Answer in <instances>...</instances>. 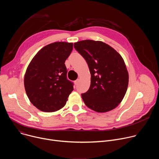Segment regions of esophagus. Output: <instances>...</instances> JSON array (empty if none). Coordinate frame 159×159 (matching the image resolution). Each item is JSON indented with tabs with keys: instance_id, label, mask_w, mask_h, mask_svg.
<instances>
[{
	"instance_id": "1",
	"label": "esophagus",
	"mask_w": 159,
	"mask_h": 159,
	"mask_svg": "<svg viewBox=\"0 0 159 159\" xmlns=\"http://www.w3.org/2000/svg\"><path fill=\"white\" fill-rule=\"evenodd\" d=\"M79 79H77L74 82H75V85H77L78 83H79Z\"/></svg>"
}]
</instances>
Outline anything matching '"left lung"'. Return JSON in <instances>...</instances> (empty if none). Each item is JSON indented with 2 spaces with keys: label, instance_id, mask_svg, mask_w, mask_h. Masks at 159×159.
Segmentation results:
<instances>
[{
  "label": "left lung",
  "instance_id": "8db88e82",
  "mask_svg": "<svg viewBox=\"0 0 159 159\" xmlns=\"http://www.w3.org/2000/svg\"><path fill=\"white\" fill-rule=\"evenodd\" d=\"M89 66L90 85L82 94L85 104L98 112L116 107L126 93L129 75L122 57L109 44L86 39L74 43Z\"/></svg>",
  "mask_w": 159,
  "mask_h": 159
}]
</instances>
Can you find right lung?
<instances>
[{
	"instance_id": "right-lung-1",
	"label": "right lung",
	"mask_w": 159,
	"mask_h": 159,
	"mask_svg": "<svg viewBox=\"0 0 159 159\" xmlns=\"http://www.w3.org/2000/svg\"><path fill=\"white\" fill-rule=\"evenodd\" d=\"M72 49V43L55 42L42 48L30 63L25 87L30 102L39 110L55 112L65 105L74 90L65 65Z\"/></svg>"
}]
</instances>
